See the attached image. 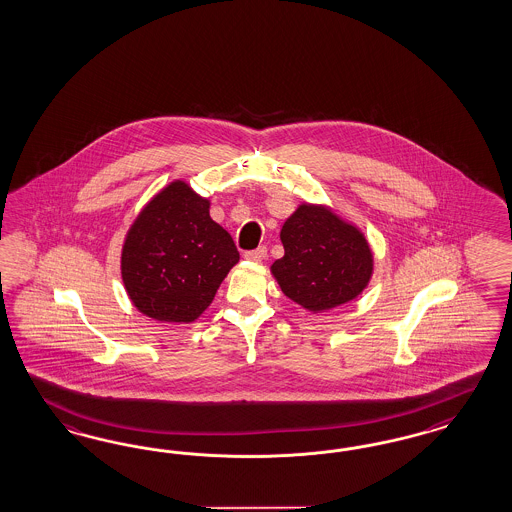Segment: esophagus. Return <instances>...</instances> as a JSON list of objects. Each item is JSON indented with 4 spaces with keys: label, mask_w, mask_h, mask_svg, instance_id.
I'll return each mask as SVG.
<instances>
[{
    "label": "esophagus",
    "mask_w": 512,
    "mask_h": 512,
    "mask_svg": "<svg viewBox=\"0 0 512 512\" xmlns=\"http://www.w3.org/2000/svg\"><path fill=\"white\" fill-rule=\"evenodd\" d=\"M264 257H266V248H264V246H261V248L253 249V251H246V253H244V259L253 261V263H261Z\"/></svg>",
    "instance_id": "1"
}]
</instances>
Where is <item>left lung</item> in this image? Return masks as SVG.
Instances as JSON below:
<instances>
[{"mask_svg": "<svg viewBox=\"0 0 512 512\" xmlns=\"http://www.w3.org/2000/svg\"><path fill=\"white\" fill-rule=\"evenodd\" d=\"M285 255L270 266L283 295L311 313L362 295L373 276V251L357 225L326 204L302 202L281 227Z\"/></svg>", "mask_w": 512, "mask_h": 512, "instance_id": "obj_1", "label": "left lung"}]
</instances>
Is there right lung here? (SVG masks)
I'll use <instances>...</instances> for the list:
<instances>
[{"instance_id": "obj_1", "label": "right lung", "mask_w": 512, "mask_h": 512, "mask_svg": "<svg viewBox=\"0 0 512 512\" xmlns=\"http://www.w3.org/2000/svg\"><path fill=\"white\" fill-rule=\"evenodd\" d=\"M231 234L210 201L184 180L152 197L125 234L122 279L133 306L161 323H193L238 263Z\"/></svg>"}]
</instances>
